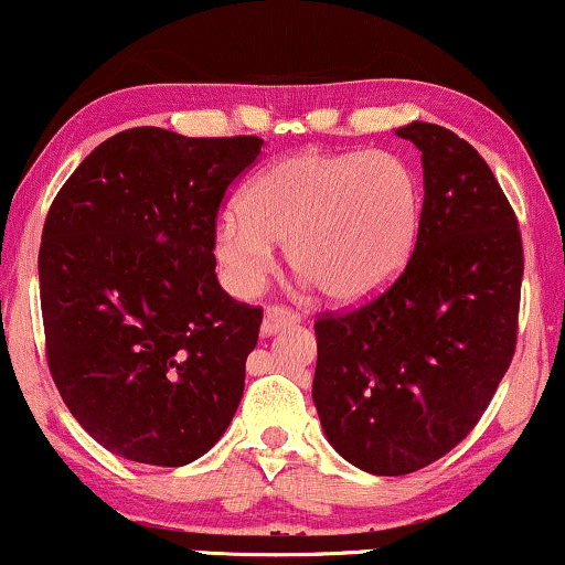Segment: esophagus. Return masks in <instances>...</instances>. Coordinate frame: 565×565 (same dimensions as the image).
Listing matches in <instances>:
<instances>
[{
  "label": "esophagus",
  "mask_w": 565,
  "mask_h": 565,
  "mask_svg": "<svg viewBox=\"0 0 565 565\" xmlns=\"http://www.w3.org/2000/svg\"><path fill=\"white\" fill-rule=\"evenodd\" d=\"M298 322H301V317H298L296 311L285 309V306H269L262 319V335L264 338L277 335V332H282L285 327H296Z\"/></svg>",
  "instance_id": "34e87169"
}]
</instances>
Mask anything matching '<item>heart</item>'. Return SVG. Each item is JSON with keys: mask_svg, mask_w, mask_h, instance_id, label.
<instances>
[{"mask_svg": "<svg viewBox=\"0 0 565 565\" xmlns=\"http://www.w3.org/2000/svg\"><path fill=\"white\" fill-rule=\"evenodd\" d=\"M422 191L390 151H301L264 167L222 214L214 254L243 294L288 246L296 275L327 301L359 303L398 275L419 227Z\"/></svg>", "mask_w": 565, "mask_h": 565, "instance_id": "obj_1", "label": "heart"}]
</instances>
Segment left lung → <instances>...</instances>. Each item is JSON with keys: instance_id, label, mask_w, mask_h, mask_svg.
<instances>
[{"instance_id": "left-lung-1", "label": "left lung", "mask_w": 565, "mask_h": 565, "mask_svg": "<svg viewBox=\"0 0 565 565\" xmlns=\"http://www.w3.org/2000/svg\"><path fill=\"white\" fill-rule=\"evenodd\" d=\"M422 151L414 254L385 294L317 332L324 437L377 477L419 471L475 429L516 351L524 248L516 214L471 143L431 122L395 130Z\"/></svg>"}]
</instances>
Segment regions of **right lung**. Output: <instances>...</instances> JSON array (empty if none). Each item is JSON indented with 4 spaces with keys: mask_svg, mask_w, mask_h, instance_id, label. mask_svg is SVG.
Here are the masks:
<instances>
[{
    "mask_svg": "<svg viewBox=\"0 0 565 565\" xmlns=\"http://www.w3.org/2000/svg\"><path fill=\"white\" fill-rule=\"evenodd\" d=\"M262 146L130 128L52 201L39 250L49 372L115 456L185 466L233 422L262 309L220 288L214 222Z\"/></svg>",
    "mask_w": 565,
    "mask_h": 565,
    "instance_id": "obj_1",
    "label": "right lung"
}]
</instances>
